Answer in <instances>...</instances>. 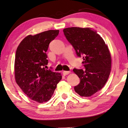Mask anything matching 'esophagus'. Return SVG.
Here are the masks:
<instances>
[{"instance_id":"obj_1","label":"esophagus","mask_w":128,"mask_h":128,"mask_svg":"<svg viewBox=\"0 0 128 128\" xmlns=\"http://www.w3.org/2000/svg\"><path fill=\"white\" fill-rule=\"evenodd\" d=\"M70 71H64L63 72H62V74H63V75H64V76H66V75H67L69 74L70 73Z\"/></svg>"}]
</instances>
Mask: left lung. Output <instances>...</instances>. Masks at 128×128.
I'll list each match as a JSON object with an SVG mask.
<instances>
[{"mask_svg":"<svg viewBox=\"0 0 128 128\" xmlns=\"http://www.w3.org/2000/svg\"><path fill=\"white\" fill-rule=\"evenodd\" d=\"M63 31L77 56H82L84 60V69H73L80 80L74 90L80 96H90L101 90L109 77L112 60L108 46L90 28L71 27Z\"/></svg>","mask_w":128,"mask_h":128,"instance_id":"obj_1","label":"left lung"}]
</instances>
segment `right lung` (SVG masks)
<instances>
[{
	"label": "right lung",
	"mask_w": 128,
	"mask_h": 128,
	"mask_svg": "<svg viewBox=\"0 0 128 128\" xmlns=\"http://www.w3.org/2000/svg\"><path fill=\"white\" fill-rule=\"evenodd\" d=\"M59 33L58 30H50L28 35L16 50L14 64L16 82L27 96L37 102L48 101L62 78L60 74L45 67L48 64L46 52L49 44Z\"/></svg>",
	"instance_id": "right-lung-1"
}]
</instances>
